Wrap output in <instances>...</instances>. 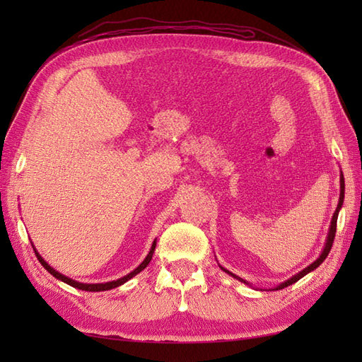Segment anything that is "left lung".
Here are the masks:
<instances>
[{"mask_svg":"<svg viewBox=\"0 0 362 362\" xmlns=\"http://www.w3.org/2000/svg\"><path fill=\"white\" fill-rule=\"evenodd\" d=\"M344 189H345V185H344V177H341V196H339V204H337V209H336V211H334V214H333L332 226H329V232H328V240H327V244H325V249H324V252H322V255H320L316 261H314L313 264H310L308 267L303 269L302 272H298L297 275L292 276V279H289V280H286L284 283H281L280 286H276V289H283V288L289 286V284L298 281L300 279H302V276H305L306 274H310L311 271H314V269L319 267L322 263H324V259L328 257L329 250H332V247H333V241H334V236H336V227H337V214H339V210H341L342 202H344ZM224 271H226V269H224ZM226 272H227V274H232V272H228V271H226ZM232 275H233V274H232ZM233 276H236V275H233ZM236 279H238V280H241V281H244L243 279H240V276H236Z\"/></svg>","mask_w":362,"mask_h":362,"instance_id":"left-lung-1","label":"left lung"}]
</instances>
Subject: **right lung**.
Instances as JSON below:
<instances>
[{"instance_id": "1", "label": "right lung", "mask_w": 362, "mask_h": 362, "mask_svg": "<svg viewBox=\"0 0 362 362\" xmlns=\"http://www.w3.org/2000/svg\"><path fill=\"white\" fill-rule=\"evenodd\" d=\"M153 250H156V241H153V244H152V247H151V250H149V253H148V257L144 258V261L143 263L138 266L134 272H130V274H127L126 276H122V279H119V280H117V281H109V283H99V284H83V283H79V281H74V280H71V279H68V276H65V275H62V274H59L57 271H54V269L46 263V261L38 255L37 253V250H35V255H37V259L40 261L42 263V266L46 269V271H48L51 275H54L56 276V279H59V280H62V281H65L66 284H70V286H73V288H76V289H82V291H91V292H95V291H107V289H113V288H117V286H121L122 283H126L127 280H130L132 279V276H135L138 272H141L143 269L148 266L149 263H151V259H152V255H153Z\"/></svg>"}]
</instances>
